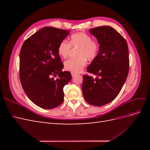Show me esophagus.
I'll use <instances>...</instances> for the list:
<instances>
[{
  "instance_id": "1",
  "label": "esophagus",
  "mask_w": 150,
  "mask_h": 150,
  "mask_svg": "<svg viewBox=\"0 0 150 150\" xmlns=\"http://www.w3.org/2000/svg\"><path fill=\"white\" fill-rule=\"evenodd\" d=\"M71 75H72V77H74V76H76L77 74H76V73H74V72H71Z\"/></svg>"
}]
</instances>
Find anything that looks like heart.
I'll list each match as a JSON object with an SVG mask.
<instances>
[{
	"label": "heart",
	"instance_id": "heart-1",
	"mask_svg": "<svg viewBox=\"0 0 150 150\" xmlns=\"http://www.w3.org/2000/svg\"><path fill=\"white\" fill-rule=\"evenodd\" d=\"M72 47L79 46L77 50V56L74 58L68 59L64 62V68L74 73L83 70L87 64L88 60H93L96 57L99 51V45L96 40H92L91 36L85 33H78L72 34L69 42L63 40L57 47L59 55L66 58L69 55Z\"/></svg>",
	"mask_w": 150,
	"mask_h": 150
}]
</instances>
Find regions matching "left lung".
Wrapping results in <instances>:
<instances>
[{
  "instance_id": "obj_1",
  "label": "left lung",
  "mask_w": 150,
  "mask_h": 150,
  "mask_svg": "<svg viewBox=\"0 0 150 150\" xmlns=\"http://www.w3.org/2000/svg\"><path fill=\"white\" fill-rule=\"evenodd\" d=\"M89 31L97 39L99 51L87 71L97 76L84 75L82 91L89 104L101 106L114 100L125 83L129 72L128 47L125 38L110 26Z\"/></svg>"
}]
</instances>
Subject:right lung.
<instances>
[{"label": "right lung", "mask_w": 150, "mask_h": 150, "mask_svg": "<svg viewBox=\"0 0 150 150\" xmlns=\"http://www.w3.org/2000/svg\"><path fill=\"white\" fill-rule=\"evenodd\" d=\"M69 34V30L46 27L26 39L22 46L21 83L28 97L42 108H55L64 100L63 88L72 76L70 72L62 71L64 65L57 47ZM57 75L56 80L52 78Z\"/></svg>", "instance_id": "add662e5"}]
</instances>
